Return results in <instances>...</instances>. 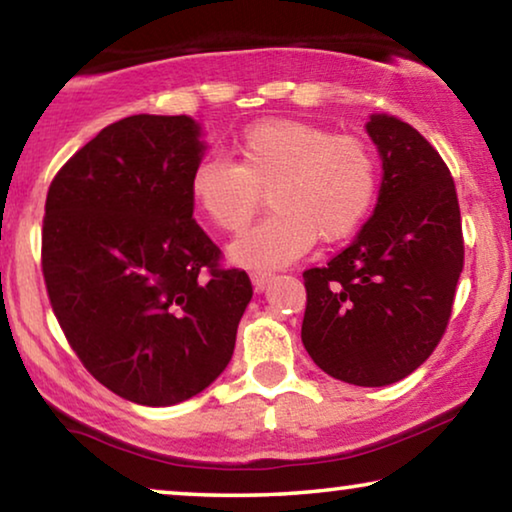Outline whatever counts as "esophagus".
Here are the masks:
<instances>
[{
  "instance_id": "obj_1",
  "label": "esophagus",
  "mask_w": 512,
  "mask_h": 512,
  "mask_svg": "<svg viewBox=\"0 0 512 512\" xmlns=\"http://www.w3.org/2000/svg\"><path fill=\"white\" fill-rule=\"evenodd\" d=\"M272 277V272L268 270H254L251 272V284L256 286V291H261L265 284H268V279Z\"/></svg>"
}]
</instances>
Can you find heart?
Segmentation results:
<instances>
[{"label": "heart", "instance_id": "1", "mask_svg": "<svg viewBox=\"0 0 512 512\" xmlns=\"http://www.w3.org/2000/svg\"><path fill=\"white\" fill-rule=\"evenodd\" d=\"M235 163L202 158L188 179L193 207L226 235L249 226L265 193L275 212L230 247L235 263L279 268L314 240L340 242L380 193V158L366 139L300 118H263L233 142Z\"/></svg>", "mask_w": 512, "mask_h": 512}]
</instances>
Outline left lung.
Listing matches in <instances>:
<instances>
[{
  "label": "left lung",
  "mask_w": 512,
  "mask_h": 512,
  "mask_svg": "<svg viewBox=\"0 0 512 512\" xmlns=\"http://www.w3.org/2000/svg\"><path fill=\"white\" fill-rule=\"evenodd\" d=\"M382 156L375 214L324 268L303 272V345L335 380L384 387L433 354L464 270L457 188L440 153L394 116L370 118Z\"/></svg>",
  "instance_id": "left-lung-1"
}]
</instances>
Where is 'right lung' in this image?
Listing matches in <instances>:
<instances>
[{"label":"right lung","mask_w":512,"mask_h":512,"mask_svg":"<svg viewBox=\"0 0 512 512\" xmlns=\"http://www.w3.org/2000/svg\"><path fill=\"white\" fill-rule=\"evenodd\" d=\"M198 137L188 116H128L76 151L46 195L41 272L69 347L97 382L153 408L226 370L254 293L193 219Z\"/></svg>","instance_id":"add662e5"}]
</instances>
